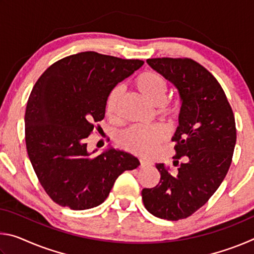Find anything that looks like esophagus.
<instances>
[{
	"instance_id": "34e87169",
	"label": "esophagus",
	"mask_w": 254,
	"mask_h": 254,
	"mask_svg": "<svg viewBox=\"0 0 254 254\" xmlns=\"http://www.w3.org/2000/svg\"><path fill=\"white\" fill-rule=\"evenodd\" d=\"M150 161L148 160H144V159H140V167H145V166H149L150 165Z\"/></svg>"
}]
</instances>
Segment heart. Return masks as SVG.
Listing matches in <instances>:
<instances>
[{
    "instance_id": "1",
    "label": "heart",
    "mask_w": 254,
    "mask_h": 254,
    "mask_svg": "<svg viewBox=\"0 0 254 254\" xmlns=\"http://www.w3.org/2000/svg\"><path fill=\"white\" fill-rule=\"evenodd\" d=\"M134 86L149 104L152 106H160L162 117L170 121L177 119L180 112L178 102L166 103L167 93H168V80L157 71L148 70L136 77ZM123 96L122 86H115L109 93L106 98V113L109 117H117L119 104ZM168 133L166 128L160 126L151 127H131L124 131L119 137V144L126 151L136 156L147 157L156 151L157 147L167 139Z\"/></svg>"
}]
</instances>
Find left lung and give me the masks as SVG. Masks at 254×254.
I'll use <instances>...</instances> for the list:
<instances>
[{
  "label": "left lung",
  "mask_w": 254,
  "mask_h": 254,
  "mask_svg": "<svg viewBox=\"0 0 254 254\" xmlns=\"http://www.w3.org/2000/svg\"><path fill=\"white\" fill-rule=\"evenodd\" d=\"M149 66L178 89L182 109L171 175L157 163L160 182L142 189L144 207L153 216L178 221L204 206L220 187L233 157L236 127L233 111L217 79L190 58L147 59Z\"/></svg>",
  "instance_id": "left-lung-1"
}]
</instances>
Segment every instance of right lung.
<instances>
[{
  "label": "right lung",
  "instance_id": "right-lung-1",
  "mask_svg": "<svg viewBox=\"0 0 254 254\" xmlns=\"http://www.w3.org/2000/svg\"><path fill=\"white\" fill-rule=\"evenodd\" d=\"M143 64L85 51L56 62L34 84L25 109V145L56 204L74 210L96 207L120 175L140 165L113 148L93 157L86 139L105 117L109 93Z\"/></svg>",
  "mask_w": 254,
  "mask_h": 254
}]
</instances>
